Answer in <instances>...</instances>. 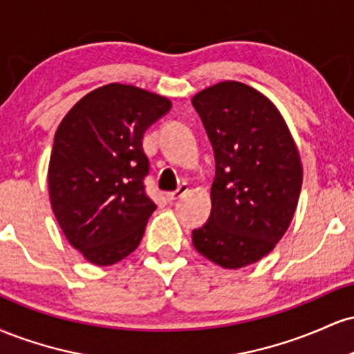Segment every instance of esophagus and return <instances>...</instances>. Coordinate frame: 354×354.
<instances>
[{
    "mask_svg": "<svg viewBox=\"0 0 354 354\" xmlns=\"http://www.w3.org/2000/svg\"><path fill=\"white\" fill-rule=\"evenodd\" d=\"M189 193V186L186 185V183H183V185L178 188L176 191H171V193H166V201L168 203H174L178 201L180 198L185 196V194Z\"/></svg>",
    "mask_w": 354,
    "mask_h": 354,
    "instance_id": "obj_1",
    "label": "esophagus"
}]
</instances>
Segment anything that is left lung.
Wrapping results in <instances>:
<instances>
[{"mask_svg": "<svg viewBox=\"0 0 354 354\" xmlns=\"http://www.w3.org/2000/svg\"><path fill=\"white\" fill-rule=\"evenodd\" d=\"M216 160L208 223L193 245L226 270L273 251L298 206L303 168L278 108L254 88L223 81L193 96Z\"/></svg>", "mask_w": 354, "mask_h": 354, "instance_id": "obj_1", "label": "left lung"}]
</instances>
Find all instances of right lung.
<instances>
[{"instance_id": "obj_1", "label": "right lung", "mask_w": 354, "mask_h": 354, "mask_svg": "<svg viewBox=\"0 0 354 354\" xmlns=\"http://www.w3.org/2000/svg\"><path fill=\"white\" fill-rule=\"evenodd\" d=\"M171 101L131 84L88 93L63 118L48 166L53 213L70 245L109 266L131 254L156 205L145 191L143 135Z\"/></svg>"}]
</instances>
